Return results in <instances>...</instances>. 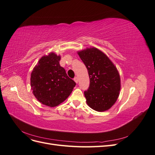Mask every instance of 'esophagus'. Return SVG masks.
Masks as SVG:
<instances>
[{"instance_id": "34e87169", "label": "esophagus", "mask_w": 155, "mask_h": 155, "mask_svg": "<svg viewBox=\"0 0 155 155\" xmlns=\"http://www.w3.org/2000/svg\"><path fill=\"white\" fill-rule=\"evenodd\" d=\"M74 81H75V82H76V83H78V78L77 77H76V78H75L74 79Z\"/></svg>"}]
</instances>
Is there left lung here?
<instances>
[{
    "label": "left lung",
    "mask_w": 155,
    "mask_h": 155,
    "mask_svg": "<svg viewBox=\"0 0 155 155\" xmlns=\"http://www.w3.org/2000/svg\"><path fill=\"white\" fill-rule=\"evenodd\" d=\"M78 54L85 64L90 78V86L84 92L87 105L98 112L109 110L120 95L121 80L118 69L97 48H87Z\"/></svg>",
    "instance_id": "obj_1"
}]
</instances>
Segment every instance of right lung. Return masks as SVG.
<instances>
[{
    "label": "right lung",
    "instance_id": "obj_1",
    "mask_svg": "<svg viewBox=\"0 0 155 155\" xmlns=\"http://www.w3.org/2000/svg\"><path fill=\"white\" fill-rule=\"evenodd\" d=\"M61 55L55 52L45 55L31 73V89L36 99L50 107H57L70 96L76 86L60 66Z\"/></svg>",
    "mask_w": 155,
    "mask_h": 155
}]
</instances>
